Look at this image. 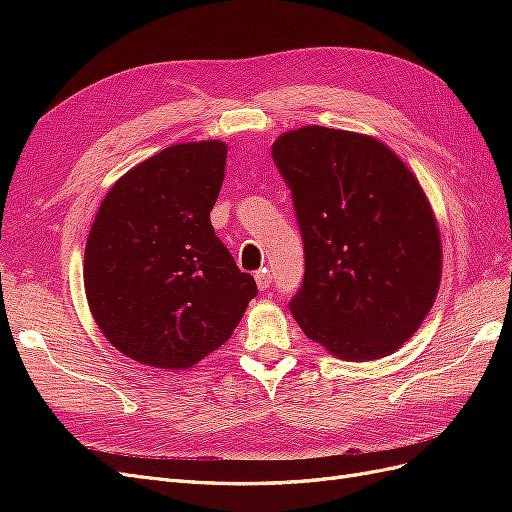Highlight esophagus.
I'll return each mask as SVG.
<instances>
[{"instance_id":"34e87169","label":"esophagus","mask_w":512,"mask_h":512,"mask_svg":"<svg viewBox=\"0 0 512 512\" xmlns=\"http://www.w3.org/2000/svg\"><path fill=\"white\" fill-rule=\"evenodd\" d=\"M254 277H256V286H258L260 290H269V286H271V273H269L267 269L258 271Z\"/></svg>"}]
</instances>
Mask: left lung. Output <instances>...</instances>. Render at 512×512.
I'll return each mask as SVG.
<instances>
[{
    "label": "left lung",
    "mask_w": 512,
    "mask_h": 512,
    "mask_svg": "<svg viewBox=\"0 0 512 512\" xmlns=\"http://www.w3.org/2000/svg\"><path fill=\"white\" fill-rule=\"evenodd\" d=\"M305 250L290 312L344 361H374L421 327L442 280V239L421 183L374 136L305 126L271 147Z\"/></svg>",
    "instance_id": "left-lung-1"
}]
</instances>
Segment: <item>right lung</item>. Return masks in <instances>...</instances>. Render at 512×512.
<instances>
[{
  "instance_id": "add662e5",
  "label": "right lung",
  "mask_w": 512,
  "mask_h": 512,
  "mask_svg": "<svg viewBox=\"0 0 512 512\" xmlns=\"http://www.w3.org/2000/svg\"><path fill=\"white\" fill-rule=\"evenodd\" d=\"M226 143L166 147L130 168L91 224L83 282L104 337L130 359L188 369L226 344L256 297L215 235Z\"/></svg>"
}]
</instances>
